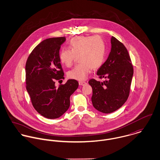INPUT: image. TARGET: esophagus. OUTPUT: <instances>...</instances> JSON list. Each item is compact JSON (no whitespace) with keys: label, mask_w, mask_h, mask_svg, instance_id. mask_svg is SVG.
<instances>
[{"label":"esophagus","mask_w":160,"mask_h":160,"mask_svg":"<svg viewBox=\"0 0 160 160\" xmlns=\"http://www.w3.org/2000/svg\"><path fill=\"white\" fill-rule=\"evenodd\" d=\"M86 84H87V82L85 81H79V84L80 86H85Z\"/></svg>","instance_id":"obj_1"}]
</instances>
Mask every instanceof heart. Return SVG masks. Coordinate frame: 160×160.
<instances>
[{
	"mask_svg": "<svg viewBox=\"0 0 160 160\" xmlns=\"http://www.w3.org/2000/svg\"><path fill=\"white\" fill-rule=\"evenodd\" d=\"M68 48H63L59 53L62 64L67 67L72 66L76 57L79 64L70 70L69 78L78 81H84L92 69L99 68L103 63L106 55V45L98 36H79L71 39Z\"/></svg>",
	"mask_w": 160,
	"mask_h": 160,
	"instance_id": "obj_1",
	"label": "heart"
}]
</instances>
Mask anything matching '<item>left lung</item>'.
Here are the masks:
<instances>
[{
    "mask_svg": "<svg viewBox=\"0 0 160 160\" xmlns=\"http://www.w3.org/2000/svg\"><path fill=\"white\" fill-rule=\"evenodd\" d=\"M111 52L97 74L105 79L100 82L91 79L92 102L93 107L103 113H110L121 108L129 95L134 69L126 47L113 36Z\"/></svg>",
    "mask_w": 160,
    "mask_h": 160,
    "instance_id": "obj_1",
    "label": "left lung"
}]
</instances>
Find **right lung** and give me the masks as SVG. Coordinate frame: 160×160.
I'll return each instance as SVG.
<instances>
[{"label":"right lung","mask_w":160,"mask_h":160,"mask_svg":"<svg viewBox=\"0 0 160 160\" xmlns=\"http://www.w3.org/2000/svg\"><path fill=\"white\" fill-rule=\"evenodd\" d=\"M65 37L48 38L36 46L26 63V83L34 109L44 117L56 119L68 110L70 96L78 89L79 83L69 79L58 88L55 80L64 79L59 58L61 45Z\"/></svg>","instance_id":"right-lung-1"}]
</instances>
